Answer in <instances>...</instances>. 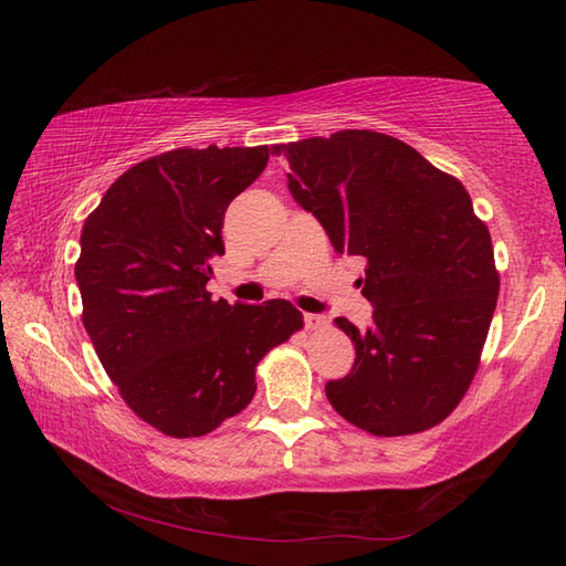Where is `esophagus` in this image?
Wrapping results in <instances>:
<instances>
[{
	"label": "esophagus",
	"mask_w": 566,
	"mask_h": 566,
	"mask_svg": "<svg viewBox=\"0 0 566 566\" xmlns=\"http://www.w3.org/2000/svg\"><path fill=\"white\" fill-rule=\"evenodd\" d=\"M304 326H306L308 331L323 328V326H326V318H323L321 314H304Z\"/></svg>",
	"instance_id": "esophagus-1"
}]
</instances>
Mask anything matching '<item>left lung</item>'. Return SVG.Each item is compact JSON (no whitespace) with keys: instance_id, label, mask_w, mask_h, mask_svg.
<instances>
[{"instance_id":"8db88e82","label":"left lung","mask_w":566,"mask_h":566,"mask_svg":"<svg viewBox=\"0 0 566 566\" xmlns=\"http://www.w3.org/2000/svg\"><path fill=\"white\" fill-rule=\"evenodd\" d=\"M290 160V191L333 248L365 258L363 294L375 306L355 365L326 384L353 426L394 438L452 413L474 379L499 298L489 228L462 182L377 130H338L274 146Z\"/></svg>"}]
</instances>
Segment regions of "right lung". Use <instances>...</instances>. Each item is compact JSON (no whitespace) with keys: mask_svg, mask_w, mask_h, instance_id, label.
<instances>
[{"mask_svg":"<svg viewBox=\"0 0 566 566\" xmlns=\"http://www.w3.org/2000/svg\"><path fill=\"white\" fill-rule=\"evenodd\" d=\"M268 146L179 148L130 167L84 221L82 323L122 399L172 438L243 411L255 367L304 326L284 298L211 302L223 213L262 175Z\"/></svg>","mask_w":566,"mask_h":566,"instance_id":"right-lung-1","label":"right lung"}]
</instances>
